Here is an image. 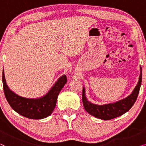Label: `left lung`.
Instances as JSON below:
<instances>
[{
	"mask_svg": "<svg viewBox=\"0 0 146 146\" xmlns=\"http://www.w3.org/2000/svg\"><path fill=\"white\" fill-rule=\"evenodd\" d=\"M140 76L139 78L138 83L133 90V92L125 99L115 103L106 105H96L92 104L87 100L85 96V90L84 88L82 90V102L86 111L93 116L104 120H109L115 118L127 112L132 107L138 96L142 79L141 68H140Z\"/></svg>",
	"mask_w": 146,
	"mask_h": 146,
	"instance_id": "obj_1",
	"label": "left lung"
}]
</instances>
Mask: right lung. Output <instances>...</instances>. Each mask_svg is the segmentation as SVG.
Segmentation results:
<instances>
[{
	"instance_id": "1",
	"label": "right lung",
	"mask_w": 146,
	"mask_h": 146,
	"mask_svg": "<svg viewBox=\"0 0 146 146\" xmlns=\"http://www.w3.org/2000/svg\"><path fill=\"white\" fill-rule=\"evenodd\" d=\"M66 82V76L64 75L44 96L39 99H29L19 96L9 88L3 72V90L6 99L14 110L30 119H42L51 114L56 106L58 96Z\"/></svg>"
}]
</instances>
